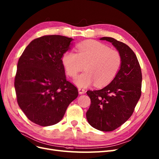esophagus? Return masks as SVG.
Here are the masks:
<instances>
[{"mask_svg":"<svg viewBox=\"0 0 159 159\" xmlns=\"http://www.w3.org/2000/svg\"><path fill=\"white\" fill-rule=\"evenodd\" d=\"M78 92H79V94L81 95V94H84L85 93V90L84 89H82V88H79L78 89Z\"/></svg>","mask_w":159,"mask_h":159,"instance_id":"34e87169","label":"esophagus"}]
</instances>
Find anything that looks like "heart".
<instances>
[{
  "mask_svg": "<svg viewBox=\"0 0 159 159\" xmlns=\"http://www.w3.org/2000/svg\"><path fill=\"white\" fill-rule=\"evenodd\" d=\"M66 71L70 77H75L83 69L85 72L79 75L74 82L78 87H86L95 82L97 87L108 84L114 79L121 66L120 53L103 43L88 41L77 46V54L66 52L62 58Z\"/></svg>",
  "mask_w": 159,
  "mask_h": 159,
  "instance_id": "b5f03b06",
  "label": "heart"
}]
</instances>
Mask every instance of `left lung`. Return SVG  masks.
I'll return each mask as SVG.
<instances>
[{
	"label": "left lung",
	"instance_id": "8db88e82",
	"mask_svg": "<svg viewBox=\"0 0 159 159\" xmlns=\"http://www.w3.org/2000/svg\"><path fill=\"white\" fill-rule=\"evenodd\" d=\"M100 40L112 43L122 58L121 66L114 79L104 88L87 91L91 105L87 120L94 128L111 132L132 116L141 94L142 74L135 54L127 45L114 38Z\"/></svg>",
	"mask_w": 159,
	"mask_h": 159
}]
</instances>
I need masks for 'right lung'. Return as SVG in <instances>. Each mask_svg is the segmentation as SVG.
<instances>
[{
  "mask_svg": "<svg viewBox=\"0 0 159 159\" xmlns=\"http://www.w3.org/2000/svg\"><path fill=\"white\" fill-rule=\"evenodd\" d=\"M72 38L45 35L33 40L19 58L14 87L18 105L25 116L41 126L56 124L78 89L66 80L62 58Z\"/></svg>",
  "mask_w": 159,
  "mask_h": 159,
  "instance_id": "1",
  "label": "right lung"
}]
</instances>
